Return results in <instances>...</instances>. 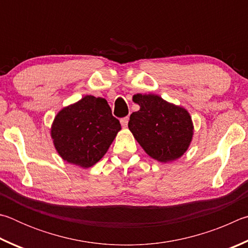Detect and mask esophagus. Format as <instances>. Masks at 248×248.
Returning <instances> with one entry per match:
<instances>
[{"mask_svg": "<svg viewBox=\"0 0 248 248\" xmlns=\"http://www.w3.org/2000/svg\"><path fill=\"white\" fill-rule=\"evenodd\" d=\"M128 117L126 116V117H123V119H121V124H122V126L123 127H127V124H128Z\"/></svg>", "mask_w": 248, "mask_h": 248, "instance_id": "34e87169", "label": "esophagus"}]
</instances>
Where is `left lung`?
Segmentation results:
<instances>
[{"label": "left lung", "instance_id": "left-lung-1", "mask_svg": "<svg viewBox=\"0 0 248 248\" xmlns=\"http://www.w3.org/2000/svg\"><path fill=\"white\" fill-rule=\"evenodd\" d=\"M133 101L140 110L131 114L128 128L145 153L163 163L181 158L194 135L188 111L153 93L134 94Z\"/></svg>", "mask_w": 248, "mask_h": 248}]
</instances>
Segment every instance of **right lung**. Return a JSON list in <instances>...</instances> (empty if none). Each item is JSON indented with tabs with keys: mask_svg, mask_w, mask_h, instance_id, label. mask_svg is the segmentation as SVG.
I'll return each mask as SVG.
<instances>
[{
	"mask_svg": "<svg viewBox=\"0 0 248 248\" xmlns=\"http://www.w3.org/2000/svg\"><path fill=\"white\" fill-rule=\"evenodd\" d=\"M120 131L107 100L87 94L58 112L50 134L64 161L87 169L102 159Z\"/></svg>",
	"mask_w": 248,
	"mask_h": 248,
	"instance_id": "add662e5",
	"label": "right lung"
}]
</instances>
